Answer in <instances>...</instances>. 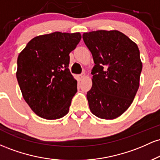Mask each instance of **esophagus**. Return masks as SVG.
<instances>
[{
  "label": "esophagus",
  "instance_id": "obj_1",
  "mask_svg": "<svg viewBox=\"0 0 160 160\" xmlns=\"http://www.w3.org/2000/svg\"><path fill=\"white\" fill-rule=\"evenodd\" d=\"M85 76H86L85 73H82L81 74L79 75V78H80V80H82V79H83L84 78H85Z\"/></svg>",
  "mask_w": 160,
  "mask_h": 160
}]
</instances>
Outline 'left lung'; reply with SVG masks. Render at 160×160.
Here are the masks:
<instances>
[{"label":"left lung","instance_id":"1","mask_svg":"<svg viewBox=\"0 0 160 160\" xmlns=\"http://www.w3.org/2000/svg\"><path fill=\"white\" fill-rule=\"evenodd\" d=\"M92 55V86L87 92L90 111L104 120L122 115L132 103L139 87L142 63L137 44L118 31L84 33Z\"/></svg>","mask_w":160,"mask_h":160}]
</instances>
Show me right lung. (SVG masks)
<instances>
[{
	"mask_svg": "<svg viewBox=\"0 0 160 160\" xmlns=\"http://www.w3.org/2000/svg\"><path fill=\"white\" fill-rule=\"evenodd\" d=\"M80 33L53 32L28 43L17 59L16 78L23 98L37 115L56 120L68 113L78 82L68 68L69 53Z\"/></svg>",
	"mask_w": 160,
	"mask_h": 160,
	"instance_id": "1",
	"label": "right lung"
}]
</instances>
